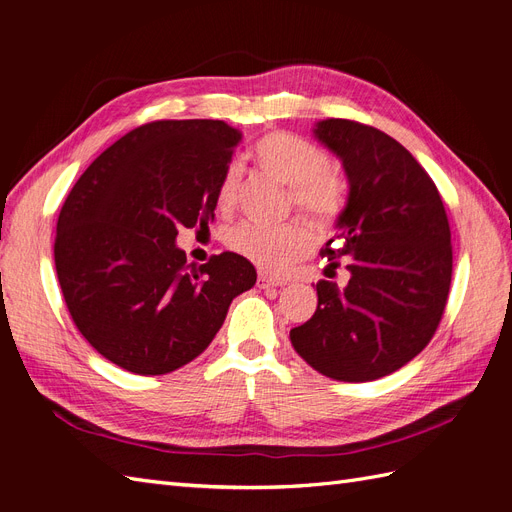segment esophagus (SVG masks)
I'll list each match as a JSON object with an SVG mask.
<instances>
[{
  "label": "esophagus",
  "mask_w": 512,
  "mask_h": 512,
  "mask_svg": "<svg viewBox=\"0 0 512 512\" xmlns=\"http://www.w3.org/2000/svg\"><path fill=\"white\" fill-rule=\"evenodd\" d=\"M256 284H258V288H262V290H267V288H280V286H284V282H280V280H273V277H269V275H265V273H260V275H258Z\"/></svg>",
  "instance_id": "obj_1"
}]
</instances>
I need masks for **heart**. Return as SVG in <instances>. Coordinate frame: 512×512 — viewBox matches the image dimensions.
<instances>
[{
    "mask_svg": "<svg viewBox=\"0 0 512 512\" xmlns=\"http://www.w3.org/2000/svg\"><path fill=\"white\" fill-rule=\"evenodd\" d=\"M252 158L260 170L288 185L290 203L314 224L327 226L342 211L344 185L329 173V153L316 143L290 132H269L254 145ZM239 181V164H230L218 185V207L222 211L235 207ZM224 243L230 252L260 269L282 271L309 250L312 235L299 222L275 228L241 222L224 232Z\"/></svg>",
    "mask_w": 512,
    "mask_h": 512,
    "instance_id": "b5f03b06",
    "label": "heart"
}]
</instances>
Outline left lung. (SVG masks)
Instances as JSON below:
<instances>
[{
  "label": "left lung",
  "instance_id": "left-lung-1",
  "mask_svg": "<svg viewBox=\"0 0 512 512\" xmlns=\"http://www.w3.org/2000/svg\"><path fill=\"white\" fill-rule=\"evenodd\" d=\"M314 138L344 166L348 200L320 254L344 262V288L318 282L314 316L292 348L322 376H389L436 333L453 273L451 228L436 183L395 138L348 119H322Z\"/></svg>",
  "mask_w": 512,
  "mask_h": 512
}]
</instances>
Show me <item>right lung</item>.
I'll use <instances>...</instances> for the list:
<instances>
[{
  "mask_svg": "<svg viewBox=\"0 0 512 512\" xmlns=\"http://www.w3.org/2000/svg\"><path fill=\"white\" fill-rule=\"evenodd\" d=\"M239 141L224 121L145 123L100 153L61 207V292L76 329L121 369L160 376L194 361L256 284L247 258L224 252L196 269L175 241L179 226L213 222Z\"/></svg>",
  "mask_w": 512,
  "mask_h": 512,
  "instance_id": "1",
  "label": "right lung"
}]
</instances>
